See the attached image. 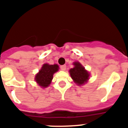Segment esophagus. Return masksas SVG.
<instances>
[{
	"mask_svg": "<svg viewBox=\"0 0 128 128\" xmlns=\"http://www.w3.org/2000/svg\"><path fill=\"white\" fill-rule=\"evenodd\" d=\"M66 65H62V66H60V68H61V70H66Z\"/></svg>",
	"mask_w": 128,
	"mask_h": 128,
	"instance_id": "1",
	"label": "esophagus"
}]
</instances>
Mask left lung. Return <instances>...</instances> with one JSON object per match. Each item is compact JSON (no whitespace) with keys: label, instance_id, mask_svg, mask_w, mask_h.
Returning a JSON list of instances; mask_svg holds the SVG:
<instances>
[{"label":"left lung","instance_id":"8db88e82","mask_svg":"<svg viewBox=\"0 0 128 128\" xmlns=\"http://www.w3.org/2000/svg\"><path fill=\"white\" fill-rule=\"evenodd\" d=\"M74 67L69 70L71 78L78 85L84 84L89 78L90 74L79 62L74 63Z\"/></svg>","mask_w":128,"mask_h":128}]
</instances>
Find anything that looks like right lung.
<instances>
[{"label": "right lung", "mask_w": 128, "mask_h": 128, "mask_svg": "<svg viewBox=\"0 0 128 128\" xmlns=\"http://www.w3.org/2000/svg\"><path fill=\"white\" fill-rule=\"evenodd\" d=\"M58 65L44 64L35 77L36 82L42 88L48 86L51 82L53 78V74L58 70Z\"/></svg>", "instance_id": "obj_1"}]
</instances>
